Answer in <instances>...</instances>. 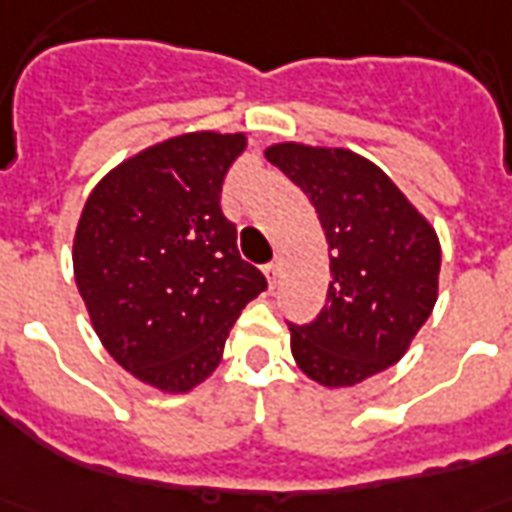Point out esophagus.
I'll return each instance as SVG.
<instances>
[{
    "label": "esophagus",
    "mask_w": 512,
    "mask_h": 512,
    "mask_svg": "<svg viewBox=\"0 0 512 512\" xmlns=\"http://www.w3.org/2000/svg\"><path fill=\"white\" fill-rule=\"evenodd\" d=\"M263 271H266L268 285L274 287V285H276V279H279V263H268V266L263 268Z\"/></svg>",
    "instance_id": "34e87169"
}]
</instances>
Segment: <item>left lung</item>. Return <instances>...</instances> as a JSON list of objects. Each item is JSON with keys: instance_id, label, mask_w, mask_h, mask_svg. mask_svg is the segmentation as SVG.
I'll use <instances>...</instances> for the list:
<instances>
[{"instance_id": "1", "label": "left lung", "mask_w": 512, "mask_h": 512, "mask_svg": "<svg viewBox=\"0 0 512 512\" xmlns=\"http://www.w3.org/2000/svg\"><path fill=\"white\" fill-rule=\"evenodd\" d=\"M263 154L312 200L331 255L323 312L290 325L293 358L323 388H352L399 363L429 320L442 263L437 230L355 151L285 140Z\"/></svg>"}]
</instances>
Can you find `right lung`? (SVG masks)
<instances>
[{"instance_id":"right-lung-1","label":"right lung","mask_w":512,"mask_h":512,"mask_svg":"<svg viewBox=\"0 0 512 512\" xmlns=\"http://www.w3.org/2000/svg\"><path fill=\"white\" fill-rule=\"evenodd\" d=\"M244 149V132L160 140L97 181L75 227V285L102 347L162 393L211 377L241 309L266 290L219 208Z\"/></svg>"}]
</instances>
